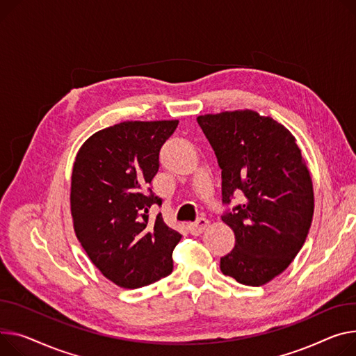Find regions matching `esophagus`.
I'll use <instances>...</instances> for the list:
<instances>
[{"label": "esophagus", "instance_id": "obj_1", "mask_svg": "<svg viewBox=\"0 0 356 356\" xmlns=\"http://www.w3.org/2000/svg\"><path fill=\"white\" fill-rule=\"evenodd\" d=\"M207 226H209V220H206L204 218H200L195 223L188 225V230H191V233L193 236H199V234H202L207 229Z\"/></svg>", "mask_w": 356, "mask_h": 356}]
</instances>
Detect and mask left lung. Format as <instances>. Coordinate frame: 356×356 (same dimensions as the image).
Here are the masks:
<instances>
[{"label":"left lung","mask_w":356,"mask_h":356,"mask_svg":"<svg viewBox=\"0 0 356 356\" xmlns=\"http://www.w3.org/2000/svg\"><path fill=\"white\" fill-rule=\"evenodd\" d=\"M197 122L222 169V196L245 203L222 218L236 245L220 270L248 286H262L285 270L309 232L315 199L312 177L295 136L253 110L203 114Z\"/></svg>","instance_id":"obj_1"}]
</instances>
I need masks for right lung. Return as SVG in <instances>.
I'll use <instances>...</instances> for the list:
<instances>
[{
    "label": "right lung",
    "mask_w": 356,
    "mask_h": 356,
    "mask_svg": "<svg viewBox=\"0 0 356 356\" xmlns=\"http://www.w3.org/2000/svg\"><path fill=\"white\" fill-rule=\"evenodd\" d=\"M179 120L123 122L90 136L71 173L70 209L79 242L104 277L136 289L173 270L181 234L149 209L161 200L145 195L159 170V152ZM150 191V188H149ZM152 192V191H150Z\"/></svg>",
    "instance_id": "1"
}]
</instances>
